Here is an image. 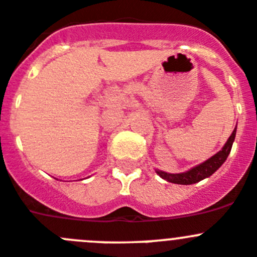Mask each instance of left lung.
I'll return each instance as SVG.
<instances>
[{
    "mask_svg": "<svg viewBox=\"0 0 257 257\" xmlns=\"http://www.w3.org/2000/svg\"><path fill=\"white\" fill-rule=\"evenodd\" d=\"M234 136H236V128H234L233 133L231 134V136L228 138L227 143L224 144L222 150H219L216 155H213L212 158H209L208 160L199 164L197 167L192 168V169L188 170V172L179 173V174H169V173L161 172V170H156V174H159V177L168 180V182L183 185L194 184V183H198L200 182V180L206 179V178L211 177V175L221 167L222 164L226 161L227 156L231 153L232 144H233L234 141Z\"/></svg>",
    "mask_w": 257,
    "mask_h": 257,
    "instance_id": "left-lung-1",
    "label": "left lung"
}]
</instances>
